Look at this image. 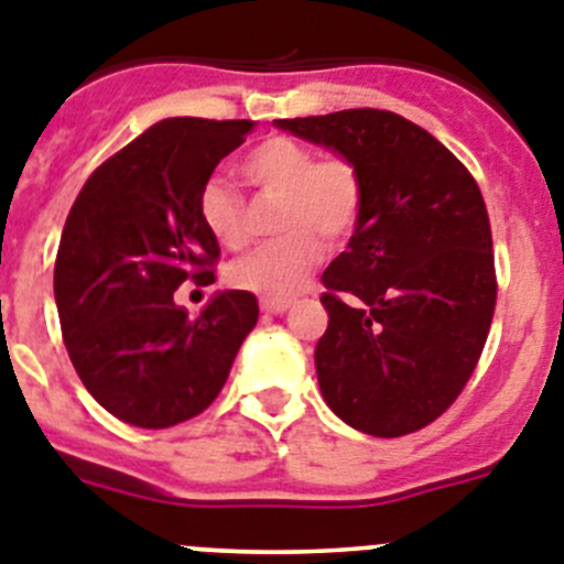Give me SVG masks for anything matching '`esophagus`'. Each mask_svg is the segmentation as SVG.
Masks as SVG:
<instances>
[{
	"instance_id": "1",
	"label": "esophagus",
	"mask_w": 564,
	"mask_h": 564,
	"mask_svg": "<svg viewBox=\"0 0 564 564\" xmlns=\"http://www.w3.org/2000/svg\"><path fill=\"white\" fill-rule=\"evenodd\" d=\"M262 314L268 316H279V314H285L288 307H291V300H262Z\"/></svg>"
}]
</instances>
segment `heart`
Masks as SVG:
<instances>
[{"label": "heart", "instance_id": "heart-1", "mask_svg": "<svg viewBox=\"0 0 564 564\" xmlns=\"http://www.w3.org/2000/svg\"><path fill=\"white\" fill-rule=\"evenodd\" d=\"M242 173L262 191L282 194L276 230L282 236L228 264V285L262 300H291L322 259V239L339 242L362 214V176L345 156H319L285 137L264 139L245 156ZM199 219L214 242L239 248L248 239L242 199L223 180L199 194Z\"/></svg>", "mask_w": 564, "mask_h": 564}]
</instances>
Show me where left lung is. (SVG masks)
Masks as SVG:
<instances>
[{
    "mask_svg": "<svg viewBox=\"0 0 564 564\" xmlns=\"http://www.w3.org/2000/svg\"><path fill=\"white\" fill-rule=\"evenodd\" d=\"M350 159L362 214L322 273L328 330L316 379L330 411L370 436H405L454 405L488 339L497 273L479 185L425 128L391 110L276 119Z\"/></svg>",
    "mask_w": 564,
    "mask_h": 564,
    "instance_id": "left-lung-1",
    "label": "left lung"
}]
</instances>
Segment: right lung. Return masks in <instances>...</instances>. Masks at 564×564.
I'll list each match as a JSON object with an SVG mask.
<instances>
[{
  "label": "right lung",
  "instance_id": "add662e5",
  "mask_svg": "<svg viewBox=\"0 0 564 564\" xmlns=\"http://www.w3.org/2000/svg\"><path fill=\"white\" fill-rule=\"evenodd\" d=\"M250 131V119H162L96 167L67 214L53 268L62 339L90 397L128 425L205 411L257 325L253 293L216 291L199 316L173 300L185 279L214 282L199 194Z\"/></svg>",
  "mask_w": 564,
  "mask_h": 564
}]
</instances>
